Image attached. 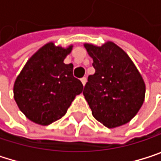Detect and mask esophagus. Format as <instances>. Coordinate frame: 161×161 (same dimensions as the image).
<instances>
[{
    "label": "esophagus",
    "instance_id": "obj_1",
    "mask_svg": "<svg viewBox=\"0 0 161 161\" xmlns=\"http://www.w3.org/2000/svg\"><path fill=\"white\" fill-rule=\"evenodd\" d=\"M81 82H82V84L85 86L86 83H87V78H86V77H82V78H81Z\"/></svg>",
    "mask_w": 161,
    "mask_h": 161
}]
</instances>
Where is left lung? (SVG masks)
<instances>
[{"label": "left lung", "mask_w": 161, "mask_h": 161, "mask_svg": "<svg viewBox=\"0 0 161 161\" xmlns=\"http://www.w3.org/2000/svg\"><path fill=\"white\" fill-rule=\"evenodd\" d=\"M84 46L95 69L83 91L93 117L108 128L127 124L144 102L142 74L128 54L112 41Z\"/></svg>", "instance_id": "8db88e82"}]
</instances>
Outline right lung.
I'll list each match as a JSON object with an SVG mask.
<instances>
[{
    "mask_svg": "<svg viewBox=\"0 0 161 161\" xmlns=\"http://www.w3.org/2000/svg\"><path fill=\"white\" fill-rule=\"evenodd\" d=\"M49 42L26 62L14 84V99L30 121L48 125L62 118L75 96L83 91L80 80L72 74L73 65L64 59L71 52Z\"/></svg>",
    "mask_w": 161,
    "mask_h": 161,
    "instance_id": "add662e5",
    "label": "right lung"
}]
</instances>
